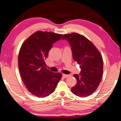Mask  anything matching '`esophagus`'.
Returning a JSON list of instances; mask_svg holds the SVG:
<instances>
[{"label": "esophagus", "instance_id": "esophagus-1", "mask_svg": "<svg viewBox=\"0 0 121 121\" xmlns=\"http://www.w3.org/2000/svg\"><path fill=\"white\" fill-rule=\"evenodd\" d=\"M62 75H63V77L64 78H66L69 77V75H67V74H63Z\"/></svg>", "mask_w": 121, "mask_h": 121}]
</instances>
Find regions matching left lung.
<instances>
[{
	"label": "left lung",
	"mask_w": 121,
	"mask_h": 121,
	"mask_svg": "<svg viewBox=\"0 0 121 121\" xmlns=\"http://www.w3.org/2000/svg\"><path fill=\"white\" fill-rule=\"evenodd\" d=\"M72 47L74 60L80 64V75L74 74L77 83L72 93L81 97L91 95L98 87L103 74V59L95 45L85 36L77 33L64 35Z\"/></svg>",
	"instance_id": "8db88e82"
}]
</instances>
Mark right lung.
Instances as JSON below:
<instances>
[{"label":"right lung","instance_id":"1","mask_svg":"<svg viewBox=\"0 0 121 121\" xmlns=\"http://www.w3.org/2000/svg\"><path fill=\"white\" fill-rule=\"evenodd\" d=\"M62 34L38 31L25 41L20 49L18 66L23 82L28 91L39 97L48 96L55 90L62 78L60 73H54L44 67L52 44Z\"/></svg>","mask_w":121,"mask_h":121}]
</instances>
